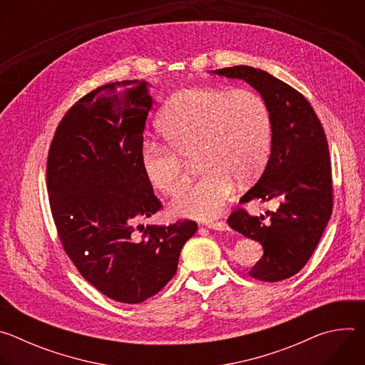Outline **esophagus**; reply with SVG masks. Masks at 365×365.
I'll return each instance as SVG.
<instances>
[{"instance_id": "obj_1", "label": "esophagus", "mask_w": 365, "mask_h": 365, "mask_svg": "<svg viewBox=\"0 0 365 365\" xmlns=\"http://www.w3.org/2000/svg\"><path fill=\"white\" fill-rule=\"evenodd\" d=\"M206 227L210 228V230H215V231H228V225H227V222H224V221H218V222L211 221V222H206Z\"/></svg>"}]
</instances>
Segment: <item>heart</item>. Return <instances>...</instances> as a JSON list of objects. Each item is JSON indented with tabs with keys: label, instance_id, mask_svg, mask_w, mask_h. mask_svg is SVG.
<instances>
[{
	"label": "heart",
	"instance_id": "obj_1",
	"mask_svg": "<svg viewBox=\"0 0 365 365\" xmlns=\"http://www.w3.org/2000/svg\"><path fill=\"white\" fill-rule=\"evenodd\" d=\"M168 145L144 141L140 165L148 185L175 195L186 182L183 158H193L202 178L170 203L175 217L212 220L225 207L234 182H248L263 169L273 124L266 101L250 89L192 88L179 92L159 118Z\"/></svg>",
	"mask_w": 365,
	"mask_h": 365
}]
</instances>
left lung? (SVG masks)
Segmentation results:
<instances>
[{
	"mask_svg": "<svg viewBox=\"0 0 365 365\" xmlns=\"http://www.w3.org/2000/svg\"><path fill=\"white\" fill-rule=\"evenodd\" d=\"M215 73L244 79L269 106L273 124L272 153L257 183L241 197L277 199L279 207L252 217L237 207L228 225L263 245L262 259L250 276L280 282L299 273L314 254L332 214L334 186L327 134L309 101L273 75L251 66H232Z\"/></svg>",
	"mask_w": 365,
	"mask_h": 365,
	"instance_id": "1",
	"label": "left lung"
}]
</instances>
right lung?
Returning a JSON list of instances; mask_svg holds the SVG:
<instances>
[{
	"label": "right lung",
	"instance_id": "1",
	"mask_svg": "<svg viewBox=\"0 0 365 365\" xmlns=\"http://www.w3.org/2000/svg\"><path fill=\"white\" fill-rule=\"evenodd\" d=\"M151 103L147 83L137 79L91 91L59 123L46 166L50 211L65 252L96 290L130 304L170 282L197 230L195 221L179 220L134 234L138 218L163 206L140 165Z\"/></svg>",
	"mask_w": 365,
	"mask_h": 365
}]
</instances>
